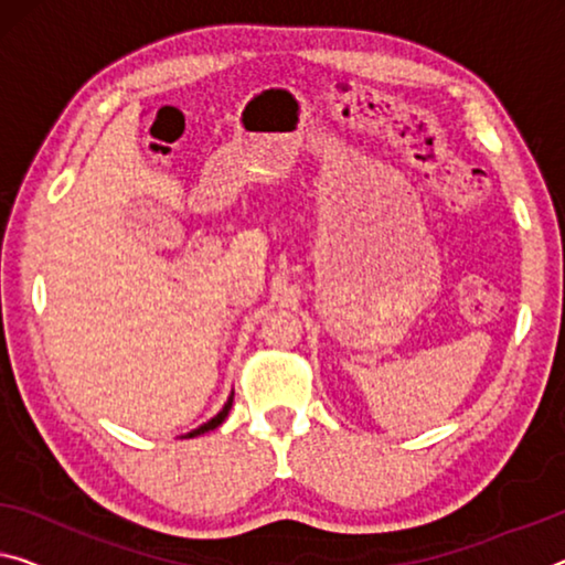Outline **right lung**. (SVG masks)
I'll use <instances>...</instances> for the list:
<instances>
[{
    "mask_svg": "<svg viewBox=\"0 0 565 565\" xmlns=\"http://www.w3.org/2000/svg\"><path fill=\"white\" fill-rule=\"evenodd\" d=\"M232 398H234V392L230 394V398H227V404H224V406H222V412H220V414H216V416H212V419H210V422H204V424H202V427H196V429H192V431H189V434H186V437H199V434H204V431H212V429H216V427H220V424H222L224 419H227V414H230V409H232Z\"/></svg>",
    "mask_w": 565,
    "mask_h": 565,
    "instance_id": "obj_1",
    "label": "right lung"
}]
</instances>
